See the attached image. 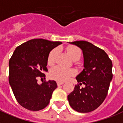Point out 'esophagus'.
Listing matches in <instances>:
<instances>
[{
    "mask_svg": "<svg viewBox=\"0 0 123 123\" xmlns=\"http://www.w3.org/2000/svg\"><path fill=\"white\" fill-rule=\"evenodd\" d=\"M62 84H63V82H57V85H58V86H61V85H62Z\"/></svg>",
    "mask_w": 123,
    "mask_h": 123,
    "instance_id": "esophagus-1",
    "label": "esophagus"
}]
</instances>
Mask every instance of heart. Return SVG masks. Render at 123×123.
Wrapping results in <instances>:
<instances>
[{"label":"heart","mask_w":123,"mask_h":123,"mask_svg":"<svg viewBox=\"0 0 123 123\" xmlns=\"http://www.w3.org/2000/svg\"><path fill=\"white\" fill-rule=\"evenodd\" d=\"M57 52V49H54L49 53L48 59V63H53ZM67 52L72 59L77 56L80 57L81 54L80 49L74 46H69L67 48ZM75 74V70L63 68L60 66H57L53 67L49 72V75L51 77V78L59 82H64L65 80H67L69 79L70 77Z\"/></svg>","instance_id":"1"}]
</instances>
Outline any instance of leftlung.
Returning <instances> with one entry per match:
<instances>
[{
    "mask_svg": "<svg viewBox=\"0 0 123 123\" xmlns=\"http://www.w3.org/2000/svg\"><path fill=\"white\" fill-rule=\"evenodd\" d=\"M82 51L84 69L76 79L79 84L68 95L70 106L80 113L93 111L103 103L112 80V62L105 51L87 41L69 43ZM85 87L80 89V86Z\"/></svg>",
    "mask_w": 123,
    "mask_h": 123,
    "instance_id": "8db88e82",
    "label": "left lung"
}]
</instances>
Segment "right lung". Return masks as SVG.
Masks as SVG:
<instances>
[{"mask_svg": "<svg viewBox=\"0 0 123 123\" xmlns=\"http://www.w3.org/2000/svg\"><path fill=\"white\" fill-rule=\"evenodd\" d=\"M61 42L42 39L30 40L16 48L9 61V83L17 101L31 111L44 109L49 104L57 84L49 80L37 83L45 77L49 52Z\"/></svg>", "mask_w": 123, "mask_h": 123, "instance_id": "right-lung-1", "label": "right lung"}]
</instances>
